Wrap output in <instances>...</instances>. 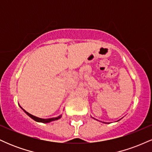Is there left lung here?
Returning <instances> with one entry per match:
<instances>
[{"label":"left lung","instance_id":"obj_1","mask_svg":"<svg viewBox=\"0 0 152 152\" xmlns=\"http://www.w3.org/2000/svg\"><path fill=\"white\" fill-rule=\"evenodd\" d=\"M103 123H105V122H103Z\"/></svg>","mask_w":152,"mask_h":152}]
</instances>
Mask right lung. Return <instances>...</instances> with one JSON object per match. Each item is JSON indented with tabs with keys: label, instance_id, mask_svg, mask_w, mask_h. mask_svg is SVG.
Listing matches in <instances>:
<instances>
[{
	"label": "right lung",
	"instance_id": "1",
	"mask_svg": "<svg viewBox=\"0 0 152 152\" xmlns=\"http://www.w3.org/2000/svg\"><path fill=\"white\" fill-rule=\"evenodd\" d=\"M22 109V107H20ZM23 110L24 112L26 113V114L28 115V116H29L31 118H33V119L34 120V121H37V122H41V123H49L50 121H56V120H58L59 118H61V117L62 115H60V116H57V117H55V118H38L37 116H35L34 115L29 114L28 112H27V111H26V110H24L23 109H22Z\"/></svg>",
	"mask_w": 152,
	"mask_h": 152
}]
</instances>
